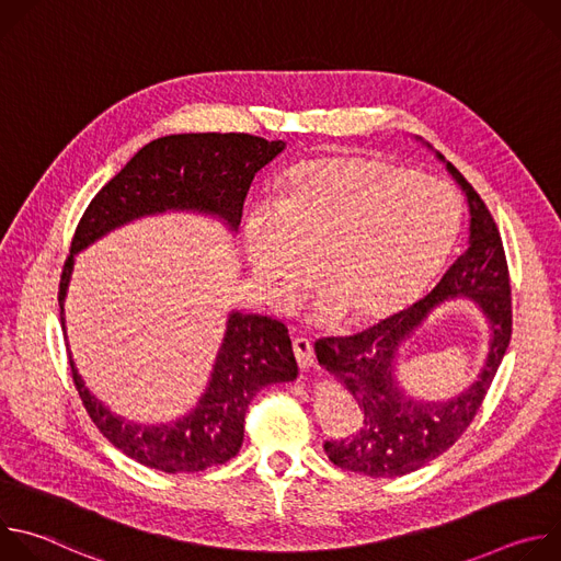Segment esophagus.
Instances as JSON below:
<instances>
[{"mask_svg":"<svg viewBox=\"0 0 561 561\" xmlns=\"http://www.w3.org/2000/svg\"><path fill=\"white\" fill-rule=\"evenodd\" d=\"M293 353H295L299 368H310L314 364V351H312V342L308 337H295Z\"/></svg>","mask_w":561,"mask_h":561,"instance_id":"34e87169","label":"esophagus"}]
</instances>
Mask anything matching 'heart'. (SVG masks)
Returning a JSON list of instances; mask_svg holds the SVG:
<instances>
[{
  "mask_svg": "<svg viewBox=\"0 0 561 561\" xmlns=\"http://www.w3.org/2000/svg\"><path fill=\"white\" fill-rule=\"evenodd\" d=\"M455 193L370 154H329L286 173L273 210L244 219L242 251L262 297L286 310L312 279L314 314L381 324L413 308L442 275L459 234Z\"/></svg>",
  "mask_w": 561,
  "mask_h": 561,
  "instance_id": "b5f03b06",
  "label": "heart"
}]
</instances>
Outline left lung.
I'll use <instances>...</instances> for the list:
<instances>
[{
    "label": "left lung",
    "instance_id": "1",
    "mask_svg": "<svg viewBox=\"0 0 561 561\" xmlns=\"http://www.w3.org/2000/svg\"><path fill=\"white\" fill-rule=\"evenodd\" d=\"M435 157L466 195L463 255L433 293L407 312L353 337H324L314 344L319 364L351 390L362 409L359 431L346 439L324 442V450L335 466L368 477H402L448 450L482 407L511 344V279L495 219L446 157L437 150ZM455 298H468L485 314L492 331L488 359L468 389L450 400L426 403L398 383V353L437 307Z\"/></svg>",
    "mask_w": 561,
    "mask_h": 561
}]
</instances>
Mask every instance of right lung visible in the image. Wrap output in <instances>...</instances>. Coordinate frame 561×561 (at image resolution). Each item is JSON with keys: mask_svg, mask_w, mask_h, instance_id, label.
<instances>
[{"mask_svg": "<svg viewBox=\"0 0 561 561\" xmlns=\"http://www.w3.org/2000/svg\"><path fill=\"white\" fill-rule=\"evenodd\" d=\"M286 148L244 133H182L146 144L93 197L79 221L59 284V319L66 333V295L75 255L108 232L167 213H195L221 221L230 232L242 221L253 178ZM79 397L102 435L130 459L162 472H199L232 459L244 442V417L253 397L293 381L297 362L288 331L266 314L230 310L213 370L197 404L182 417L139 424L113 413L79 375L68 348Z\"/></svg>", "mask_w": 561, "mask_h": 561, "instance_id": "obj_1", "label": "right lung"}]
</instances>
